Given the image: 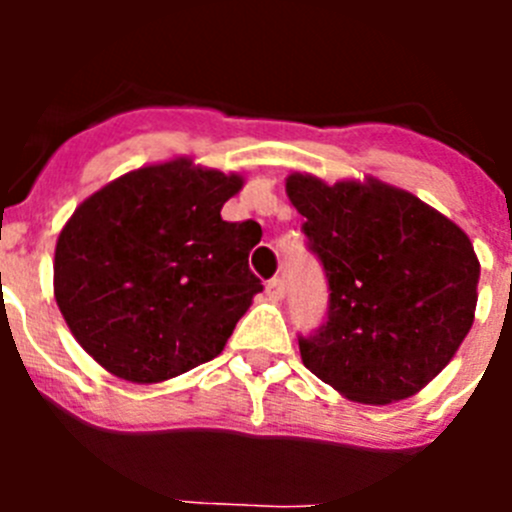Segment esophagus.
<instances>
[{"label":"esophagus","instance_id":"1","mask_svg":"<svg viewBox=\"0 0 512 512\" xmlns=\"http://www.w3.org/2000/svg\"><path fill=\"white\" fill-rule=\"evenodd\" d=\"M266 295L271 297V300H282L284 297V279L282 277H274L266 282Z\"/></svg>","mask_w":512,"mask_h":512}]
</instances>
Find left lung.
Listing matches in <instances>:
<instances>
[{
	"label": "left lung",
	"instance_id": "left-lung-1",
	"mask_svg": "<svg viewBox=\"0 0 512 512\" xmlns=\"http://www.w3.org/2000/svg\"><path fill=\"white\" fill-rule=\"evenodd\" d=\"M287 194L330 292L323 323L297 336L302 364L356 402L423 390L472 328L479 261L467 233L379 182L292 174Z\"/></svg>",
	"mask_w": 512,
	"mask_h": 512
}]
</instances>
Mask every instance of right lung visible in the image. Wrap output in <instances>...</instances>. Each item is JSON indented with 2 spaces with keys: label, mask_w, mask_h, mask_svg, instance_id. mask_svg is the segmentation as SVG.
Instances as JSON below:
<instances>
[{
  "label": "right lung",
  "mask_w": 512,
  "mask_h": 512,
  "mask_svg": "<svg viewBox=\"0 0 512 512\" xmlns=\"http://www.w3.org/2000/svg\"><path fill=\"white\" fill-rule=\"evenodd\" d=\"M241 176L192 161L130 171L81 202L56 243L53 287L71 333L128 382L215 359L264 284L248 269L253 220L228 223Z\"/></svg>",
  "instance_id": "1"
}]
</instances>
